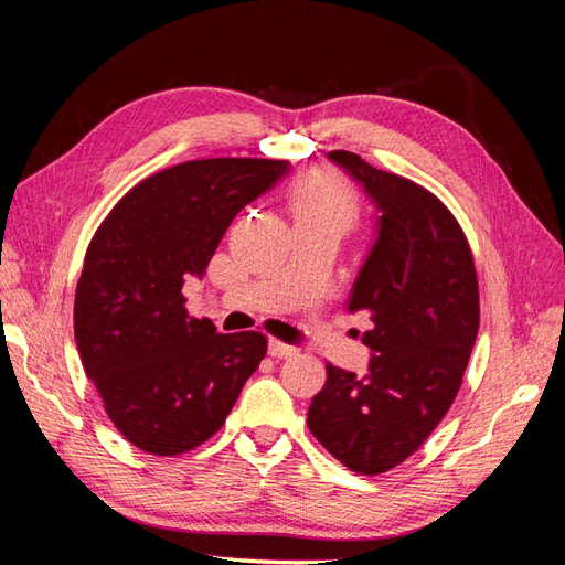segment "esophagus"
Masks as SVG:
<instances>
[{"mask_svg": "<svg viewBox=\"0 0 565 565\" xmlns=\"http://www.w3.org/2000/svg\"><path fill=\"white\" fill-rule=\"evenodd\" d=\"M268 353L273 358H289V355H297L299 349L295 344H285L280 339H270L268 341Z\"/></svg>", "mask_w": 565, "mask_h": 565, "instance_id": "obj_1", "label": "esophagus"}]
</instances>
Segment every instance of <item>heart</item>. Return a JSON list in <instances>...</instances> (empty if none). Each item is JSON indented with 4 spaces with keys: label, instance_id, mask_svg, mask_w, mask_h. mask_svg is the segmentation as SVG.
<instances>
[{
    "label": "heart",
    "instance_id": "heart-1",
    "mask_svg": "<svg viewBox=\"0 0 565 565\" xmlns=\"http://www.w3.org/2000/svg\"><path fill=\"white\" fill-rule=\"evenodd\" d=\"M292 207L297 218H324L347 228L358 214V198L337 174H313L297 185Z\"/></svg>",
    "mask_w": 565,
    "mask_h": 565
}]
</instances>
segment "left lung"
<instances>
[{
  "label": "left lung",
  "instance_id": "obj_1",
  "mask_svg": "<svg viewBox=\"0 0 565 565\" xmlns=\"http://www.w3.org/2000/svg\"><path fill=\"white\" fill-rule=\"evenodd\" d=\"M328 158L380 210L377 241L358 273L349 311H367L372 361L355 377L328 363L309 407L320 446L355 473L398 467L446 417L478 334V278L467 235L434 193L349 150Z\"/></svg>",
  "mask_w": 565,
  "mask_h": 565
}]
</instances>
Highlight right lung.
<instances>
[{
    "label": "right lung",
    "instance_id": "1",
    "mask_svg": "<svg viewBox=\"0 0 565 565\" xmlns=\"http://www.w3.org/2000/svg\"><path fill=\"white\" fill-rule=\"evenodd\" d=\"M287 172V160L181 162L136 183L94 233L75 341L110 422L139 450L174 457L202 446L264 361L262 332L218 334L188 316L181 289L204 276L235 214Z\"/></svg>",
    "mask_w": 565,
    "mask_h": 565
}]
</instances>
